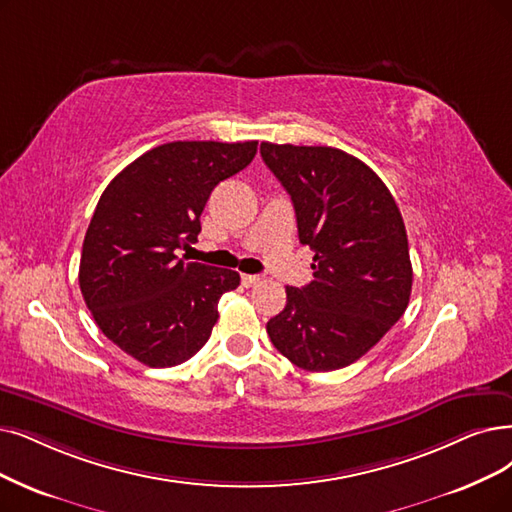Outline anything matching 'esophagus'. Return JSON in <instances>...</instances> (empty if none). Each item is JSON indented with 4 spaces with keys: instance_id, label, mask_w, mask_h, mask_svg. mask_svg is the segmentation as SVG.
Listing matches in <instances>:
<instances>
[{
    "instance_id": "esophagus-1",
    "label": "esophagus",
    "mask_w": 512,
    "mask_h": 512,
    "mask_svg": "<svg viewBox=\"0 0 512 512\" xmlns=\"http://www.w3.org/2000/svg\"><path fill=\"white\" fill-rule=\"evenodd\" d=\"M260 281H262L260 275H241V283L245 288H254V285H258Z\"/></svg>"
}]
</instances>
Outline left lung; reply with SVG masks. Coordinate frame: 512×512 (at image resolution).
<instances>
[{
    "mask_svg": "<svg viewBox=\"0 0 512 512\" xmlns=\"http://www.w3.org/2000/svg\"><path fill=\"white\" fill-rule=\"evenodd\" d=\"M260 155L290 193L300 243L315 254V279L285 288L269 338L306 372L340 370L370 351L410 302L401 212L378 174L340 149L262 142Z\"/></svg>",
    "mask_w": 512,
    "mask_h": 512,
    "instance_id": "obj_1",
    "label": "left lung"
}]
</instances>
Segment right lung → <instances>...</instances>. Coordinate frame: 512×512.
Returning <instances> with one entry per match:
<instances>
[{"mask_svg": "<svg viewBox=\"0 0 512 512\" xmlns=\"http://www.w3.org/2000/svg\"><path fill=\"white\" fill-rule=\"evenodd\" d=\"M256 140H178L121 170L100 195L79 262V288L113 344L149 367L191 359L239 273L178 258L197 241L218 182L250 166Z\"/></svg>", "mask_w": 512, "mask_h": 512, "instance_id": "add662e5", "label": "right lung"}]
</instances>
